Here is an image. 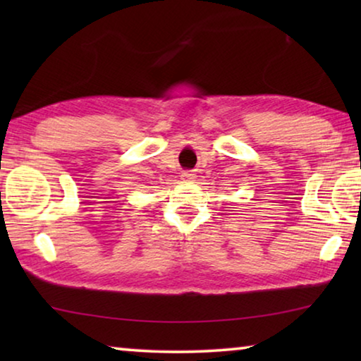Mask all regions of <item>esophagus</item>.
I'll use <instances>...</instances> for the list:
<instances>
[{
  "mask_svg": "<svg viewBox=\"0 0 361 361\" xmlns=\"http://www.w3.org/2000/svg\"><path fill=\"white\" fill-rule=\"evenodd\" d=\"M183 180L185 181H191V180H194V173L192 172H183Z\"/></svg>",
  "mask_w": 361,
  "mask_h": 361,
  "instance_id": "esophagus-1",
  "label": "esophagus"
}]
</instances>
